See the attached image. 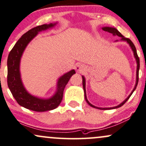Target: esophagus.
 Returning a JSON list of instances; mask_svg holds the SVG:
<instances>
[{"label": "esophagus", "mask_w": 146, "mask_h": 146, "mask_svg": "<svg viewBox=\"0 0 146 146\" xmlns=\"http://www.w3.org/2000/svg\"><path fill=\"white\" fill-rule=\"evenodd\" d=\"M75 70L78 73H83L84 71H85L86 67L85 66L83 65L82 64H77V66H75Z\"/></svg>", "instance_id": "34e87169"}]
</instances>
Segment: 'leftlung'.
<instances>
[{"mask_svg": "<svg viewBox=\"0 0 146 146\" xmlns=\"http://www.w3.org/2000/svg\"><path fill=\"white\" fill-rule=\"evenodd\" d=\"M102 29H103V31H106V32L111 33V34L113 35V36H119V37H120V40H116V41H115V42H117V41H119L126 42V43H127L129 45V46L131 48V50H132V52H133V56H134V57H135V60H136V63H137L136 82H135V85L134 88L133 89L132 92H131V94H130L128 96V97L126 98L125 100H124V101H122V103H120V104H119L118 105H117V106L112 107V108H99V107L94 106V105H93L92 104H91L90 102L88 101V100L87 99L86 92V78H85V77L84 76V75H82V85H83V88H84V97H85V100H86V101L87 102L88 104L90 105V106L92 107V108H96V109H99V110H113V109H117V108H120V107H122V105H123L124 103H125L126 102L128 101V99H129L130 96L132 95V94L133 93V92H134V91L135 90V89H136L137 86V84H138V81H139V57H138V56H137V54L136 48H135V46L134 45V44H133V42L131 41V40L129 39V38L124 37L123 35L121 34V33L119 32V31H117V30L115 29V28L109 27V26H105V27L102 28Z\"/></svg>", "mask_w": 146, "mask_h": 146, "instance_id": "left-lung-1", "label": "left lung"}]
</instances>
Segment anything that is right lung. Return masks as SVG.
<instances>
[{
	"instance_id": "1",
	"label": "right lung",
	"mask_w": 146,
	"mask_h": 146,
	"mask_svg": "<svg viewBox=\"0 0 146 146\" xmlns=\"http://www.w3.org/2000/svg\"><path fill=\"white\" fill-rule=\"evenodd\" d=\"M57 22L35 27L26 33L15 43L7 59V84L12 95L20 106L35 111L43 112L54 110L62 101L63 92L70 78L75 73L74 69L60 76L57 81L56 92L49 98H41L28 92L23 84L20 72V62L24 50L29 43L40 32L55 27Z\"/></svg>"
}]
</instances>
